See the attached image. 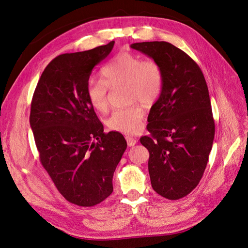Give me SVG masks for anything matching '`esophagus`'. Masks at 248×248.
Here are the masks:
<instances>
[{
	"instance_id": "34e87169",
	"label": "esophagus",
	"mask_w": 248,
	"mask_h": 248,
	"mask_svg": "<svg viewBox=\"0 0 248 248\" xmlns=\"http://www.w3.org/2000/svg\"><path fill=\"white\" fill-rule=\"evenodd\" d=\"M125 139H126V141H127V145H128L129 147L134 146L138 142V140H136V139L130 137V136H127Z\"/></svg>"
}]
</instances>
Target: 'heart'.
I'll use <instances>...</instances> for the list:
<instances>
[{
	"mask_svg": "<svg viewBox=\"0 0 248 248\" xmlns=\"http://www.w3.org/2000/svg\"><path fill=\"white\" fill-rule=\"evenodd\" d=\"M128 86L129 101L150 104L161 93L163 72L154 60H144L128 51H121L102 67L101 79H91L87 85V96L91 106L99 112L108 108V89ZM145 112L137 104L112 112L108 120L110 129L134 133L140 129Z\"/></svg>",
	"mask_w": 248,
	"mask_h": 248,
	"instance_id": "obj_1",
	"label": "heart"
}]
</instances>
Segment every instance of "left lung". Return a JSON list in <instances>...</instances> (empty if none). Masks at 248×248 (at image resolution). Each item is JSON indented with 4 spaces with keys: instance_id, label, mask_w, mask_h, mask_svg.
I'll list each match as a JSON object with an SVG mask.
<instances>
[{
    "instance_id": "8db88e82",
    "label": "left lung",
    "mask_w": 248,
    "mask_h": 248,
    "mask_svg": "<svg viewBox=\"0 0 248 248\" xmlns=\"http://www.w3.org/2000/svg\"><path fill=\"white\" fill-rule=\"evenodd\" d=\"M131 48L152 58L163 72L161 93L148 116L150 136L140 140L150 154L153 189L168 200H179L200 183L213 145L215 124L204 74L169 42H139Z\"/></svg>"
}]
</instances>
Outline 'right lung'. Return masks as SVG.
Masks as SVG:
<instances>
[{"label": "right lung", "instance_id": "right-lung-1", "mask_svg": "<svg viewBox=\"0 0 248 248\" xmlns=\"http://www.w3.org/2000/svg\"><path fill=\"white\" fill-rule=\"evenodd\" d=\"M114 44L55 58L42 72L31 103L30 125L40 162L59 192L81 207L110 196L112 176L127 148L120 132H103L87 96L93 68Z\"/></svg>", "mask_w": 248, "mask_h": 248}]
</instances>
